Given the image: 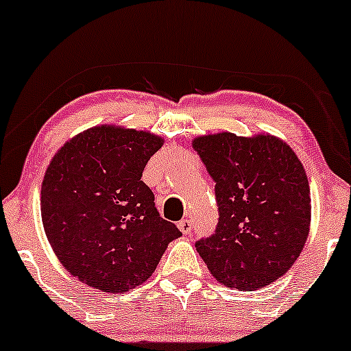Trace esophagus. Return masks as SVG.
Masks as SVG:
<instances>
[{"mask_svg": "<svg viewBox=\"0 0 351 351\" xmlns=\"http://www.w3.org/2000/svg\"><path fill=\"white\" fill-rule=\"evenodd\" d=\"M178 228H180L181 232H183L184 234H188V233H191V230H193V221H191L189 219L181 220V221H178Z\"/></svg>", "mask_w": 351, "mask_h": 351, "instance_id": "esophagus-1", "label": "esophagus"}]
</instances>
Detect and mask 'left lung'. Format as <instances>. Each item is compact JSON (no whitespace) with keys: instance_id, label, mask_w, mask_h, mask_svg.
Instances as JSON below:
<instances>
[{"instance_id":"8db88e82","label":"left lung","mask_w":351,"mask_h":351,"mask_svg":"<svg viewBox=\"0 0 351 351\" xmlns=\"http://www.w3.org/2000/svg\"><path fill=\"white\" fill-rule=\"evenodd\" d=\"M193 147L215 181L219 223L196 250L221 285L252 291L280 278L311 223L308 176L290 145L270 134L199 136Z\"/></svg>"}]
</instances>
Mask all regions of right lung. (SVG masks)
<instances>
[{
	"label": "right lung",
	"instance_id": "1",
	"mask_svg": "<svg viewBox=\"0 0 351 351\" xmlns=\"http://www.w3.org/2000/svg\"><path fill=\"white\" fill-rule=\"evenodd\" d=\"M162 144L150 132L101 124L51 158L42 183L43 228L77 280L124 293L150 278L168 243L181 237L141 180Z\"/></svg>",
	"mask_w": 351,
	"mask_h": 351
}]
</instances>
